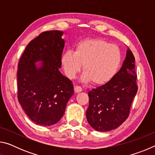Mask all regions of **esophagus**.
<instances>
[{
    "label": "esophagus",
    "instance_id": "esophagus-1",
    "mask_svg": "<svg viewBox=\"0 0 155 155\" xmlns=\"http://www.w3.org/2000/svg\"><path fill=\"white\" fill-rule=\"evenodd\" d=\"M74 91L76 93H78V92H81V91H82V88H81L80 86H74Z\"/></svg>",
    "mask_w": 155,
    "mask_h": 155
}]
</instances>
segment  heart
Listing matches in <instances>:
<instances>
[{
    "label": "heart",
    "instance_id": "b5f03b06",
    "mask_svg": "<svg viewBox=\"0 0 155 155\" xmlns=\"http://www.w3.org/2000/svg\"><path fill=\"white\" fill-rule=\"evenodd\" d=\"M122 60L118 46L101 38L86 39L77 44L75 52L63 54L61 63L67 77L74 78L81 65L83 79L94 85H103L114 77Z\"/></svg>",
    "mask_w": 155,
    "mask_h": 155
}]
</instances>
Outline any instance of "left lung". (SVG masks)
Masks as SVG:
<instances>
[{
  "label": "left lung",
  "instance_id": "obj_1",
  "mask_svg": "<svg viewBox=\"0 0 155 155\" xmlns=\"http://www.w3.org/2000/svg\"><path fill=\"white\" fill-rule=\"evenodd\" d=\"M135 57L128 48L121 69L109 82L89 91L87 122L94 129L106 132L120 127L130 114L137 91Z\"/></svg>",
  "mask_w": 155,
  "mask_h": 155
}]
</instances>
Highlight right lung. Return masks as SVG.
I'll return each instance as SVG.
<instances>
[{
  "instance_id": "1",
  "label": "right lung",
  "mask_w": 155,
  "mask_h": 155,
  "mask_svg": "<svg viewBox=\"0 0 155 155\" xmlns=\"http://www.w3.org/2000/svg\"><path fill=\"white\" fill-rule=\"evenodd\" d=\"M63 32L41 33L26 47L18 63V99L27 116L37 124H56L74 94L72 81L59 72L64 40ZM41 61L40 68L35 63Z\"/></svg>"
}]
</instances>
